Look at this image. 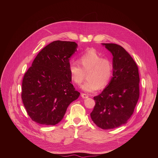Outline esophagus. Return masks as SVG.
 Segmentation results:
<instances>
[{"mask_svg":"<svg viewBox=\"0 0 158 158\" xmlns=\"http://www.w3.org/2000/svg\"><path fill=\"white\" fill-rule=\"evenodd\" d=\"M81 97H82V98H84V99H86V98H87L89 97V96H88L87 94H86L81 93Z\"/></svg>","mask_w":158,"mask_h":158,"instance_id":"1","label":"esophagus"}]
</instances>
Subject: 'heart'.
Here are the masks:
<instances>
[{
	"instance_id": "heart-1",
	"label": "heart",
	"mask_w": 158,
	"mask_h": 158,
	"mask_svg": "<svg viewBox=\"0 0 158 158\" xmlns=\"http://www.w3.org/2000/svg\"><path fill=\"white\" fill-rule=\"evenodd\" d=\"M76 62L69 64V70L71 80L81 84L87 76V81L81 88L87 93H94L100 87H106L110 82L113 74V64L107 58L94 49H90L82 54Z\"/></svg>"
}]
</instances>
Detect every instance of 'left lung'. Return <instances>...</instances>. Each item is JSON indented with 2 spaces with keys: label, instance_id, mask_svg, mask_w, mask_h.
<instances>
[{
  "label": "left lung",
  "instance_id": "left-lung-1",
  "mask_svg": "<svg viewBox=\"0 0 158 158\" xmlns=\"http://www.w3.org/2000/svg\"><path fill=\"white\" fill-rule=\"evenodd\" d=\"M113 56V74L109 84L94 97L93 121L102 129L117 128L127 123L139 97L138 67L130 54L116 44H102Z\"/></svg>",
  "mask_w": 158,
  "mask_h": 158
}]
</instances>
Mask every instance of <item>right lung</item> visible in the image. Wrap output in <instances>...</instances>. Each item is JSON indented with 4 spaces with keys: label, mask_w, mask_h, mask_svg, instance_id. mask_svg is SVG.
Returning a JSON list of instances; mask_svg holds the SVG:
<instances>
[{
    "label": "right lung",
    "mask_w": 158,
    "mask_h": 158,
    "mask_svg": "<svg viewBox=\"0 0 158 158\" xmlns=\"http://www.w3.org/2000/svg\"><path fill=\"white\" fill-rule=\"evenodd\" d=\"M75 42L54 41L43 48L25 73L22 99L35 123L54 126L80 93L71 84L69 59L77 51Z\"/></svg>",
    "instance_id": "right-lung-1"
}]
</instances>
